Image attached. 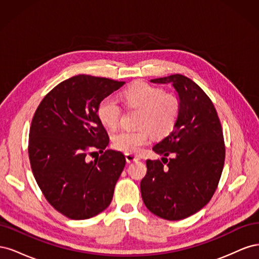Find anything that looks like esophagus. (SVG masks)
Returning <instances> with one entry per match:
<instances>
[{"label": "esophagus", "mask_w": 259, "mask_h": 259, "mask_svg": "<svg viewBox=\"0 0 259 259\" xmlns=\"http://www.w3.org/2000/svg\"><path fill=\"white\" fill-rule=\"evenodd\" d=\"M125 159H126V162H127V163H131V162H136V161H138L140 158H139L138 155H136V154L125 153Z\"/></svg>", "instance_id": "obj_1"}]
</instances>
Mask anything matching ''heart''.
<instances>
[{
	"instance_id": "1",
	"label": "heart",
	"mask_w": 259,
	"mask_h": 259,
	"mask_svg": "<svg viewBox=\"0 0 259 259\" xmlns=\"http://www.w3.org/2000/svg\"><path fill=\"white\" fill-rule=\"evenodd\" d=\"M123 99L131 108L142 110L139 131L122 130L112 136V146L116 150L136 153L148 143L150 131L156 137L167 135L173 130L179 115V101L166 95L162 89L147 83H136L123 92ZM97 113L107 128L114 130L120 123L122 109L112 96L99 103Z\"/></svg>"
}]
</instances>
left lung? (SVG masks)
Instances as JSON below:
<instances>
[{"label": "left lung", "instance_id": "1", "mask_svg": "<svg viewBox=\"0 0 259 259\" xmlns=\"http://www.w3.org/2000/svg\"><path fill=\"white\" fill-rule=\"evenodd\" d=\"M150 82L173 86L179 115L170 134L153 146L162 161L147 160L140 191L151 213L180 221L204 207L216 190L225 162L222 124L211 100L187 76L173 74Z\"/></svg>", "mask_w": 259, "mask_h": 259}]
</instances>
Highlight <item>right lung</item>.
Returning <instances> with one entry per match:
<instances>
[{
	"label": "right lung",
	"mask_w": 259,
	"mask_h": 259,
	"mask_svg": "<svg viewBox=\"0 0 259 259\" xmlns=\"http://www.w3.org/2000/svg\"><path fill=\"white\" fill-rule=\"evenodd\" d=\"M124 83L86 74L70 77L43 98L31 122L33 176L50 204L70 219L94 217L111 203L126 160L121 151H104L109 136L97 109ZM96 148L103 154L89 161V150Z\"/></svg>",
	"instance_id": "obj_1"
}]
</instances>
